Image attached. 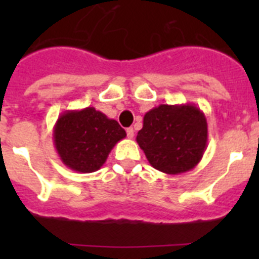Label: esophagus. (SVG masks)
<instances>
[{"instance_id":"34e87169","label":"esophagus","mask_w":259,"mask_h":259,"mask_svg":"<svg viewBox=\"0 0 259 259\" xmlns=\"http://www.w3.org/2000/svg\"><path fill=\"white\" fill-rule=\"evenodd\" d=\"M127 136H128V139H134V136H135L134 128H132V127L127 128Z\"/></svg>"}]
</instances>
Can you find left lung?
I'll use <instances>...</instances> for the list:
<instances>
[{"label": "left lung", "mask_w": 259, "mask_h": 259, "mask_svg": "<svg viewBox=\"0 0 259 259\" xmlns=\"http://www.w3.org/2000/svg\"><path fill=\"white\" fill-rule=\"evenodd\" d=\"M136 141L155 170L187 172L200 163L207 145V122L196 105H159L144 115Z\"/></svg>", "instance_id": "obj_1"}]
</instances>
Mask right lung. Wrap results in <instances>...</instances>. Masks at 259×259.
I'll return each instance as SVG.
<instances>
[{
    "mask_svg": "<svg viewBox=\"0 0 259 259\" xmlns=\"http://www.w3.org/2000/svg\"><path fill=\"white\" fill-rule=\"evenodd\" d=\"M127 136L119 123L95 107L67 110L53 128L54 146L63 164L77 172H95L115 144Z\"/></svg>",
    "mask_w": 259,
    "mask_h": 259,
    "instance_id": "right-lung-1",
    "label": "right lung"
}]
</instances>
